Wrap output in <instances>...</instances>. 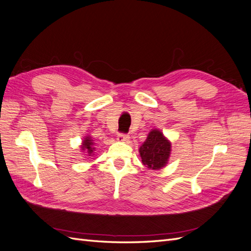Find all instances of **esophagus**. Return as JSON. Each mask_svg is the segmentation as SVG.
<instances>
[{"label": "esophagus", "instance_id": "34e87169", "mask_svg": "<svg viewBox=\"0 0 251 251\" xmlns=\"http://www.w3.org/2000/svg\"><path fill=\"white\" fill-rule=\"evenodd\" d=\"M117 140L123 141V142H127L128 140H130V136L126 135V134H124V133H120L117 136Z\"/></svg>", "mask_w": 251, "mask_h": 251}]
</instances>
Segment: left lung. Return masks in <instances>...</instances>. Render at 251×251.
Listing matches in <instances>:
<instances>
[{
	"label": "left lung",
	"instance_id": "8db88e82",
	"mask_svg": "<svg viewBox=\"0 0 251 251\" xmlns=\"http://www.w3.org/2000/svg\"><path fill=\"white\" fill-rule=\"evenodd\" d=\"M139 153L141 161L147 168L159 170L168 163L171 154V143L160 131L153 130L140 147Z\"/></svg>",
	"mask_w": 251,
	"mask_h": 251
}]
</instances>
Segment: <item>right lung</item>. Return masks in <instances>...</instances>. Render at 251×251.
Here are the masks:
<instances>
[{"mask_svg": "<svg viewBox=\"0 0 251 251\" xmlns=\"http://www.w3.org/2000/svg\"><path fill=\"white\" fill-rule=\"evenodd\" d=\"M93 144H94V143H93V140H92V139H91L90 137H86V139L83 140V142H82L81 149H82V151H83V150L87 151L89 156H91V154L93 153V150H94V148H92Z\"/></svg>", "mask_w": 251, "mask_h": 251, "instance_id": "add662e5", "label": "right lung"}]
</instances>
